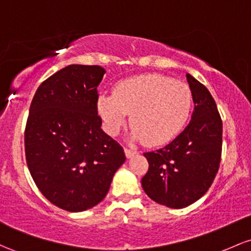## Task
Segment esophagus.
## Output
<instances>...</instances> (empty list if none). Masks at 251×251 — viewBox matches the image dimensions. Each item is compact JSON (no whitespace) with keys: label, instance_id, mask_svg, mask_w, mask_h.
Here are the masks:
<instances>
[{"label":"esophagus","instance_id":"34e87169","mask_svg":"<svg viewBox=\"0 0 251 251\" xmlns=\"http://www.w3.org/2000/svg\"><path fill=\"white\" fill-rule=\"evenodd\" d=\"M137 153L136 150H132V149H125V155L127 158H131L132 156H134Z\"/></svg>","mask_w":251,"mask_h":251}]
</instances>
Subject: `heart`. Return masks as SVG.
Masks as SVG:
<instances>
[{"instance_id":"obj_1","label":"heart","mask_w":251,"mask_h":251,"mask_svg":"<svg viewBox=\"0 0 251 251\" xmlns=\"http://www.w3.org/2000/svg\"><path fill=\"white\" fill-rule=\"evenodd\" d=\"M192 102L186 83L153 74L124 79L114 88L113 96H99L98 112L109 136H117L131 115V139L155 147L170 142L182 131Z\"/></svg>"}]
</instances>
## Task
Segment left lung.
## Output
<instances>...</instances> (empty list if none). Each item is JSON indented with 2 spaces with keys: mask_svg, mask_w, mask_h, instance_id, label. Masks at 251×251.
<instances>
[{
  "mask_svg": "<svg viewBox=\"0 0 251 251\" xmlns=\"http://www.w3.org/2000/svg\"><path fill=\"white\" fill-rule=\"evenodd\" d=\"M194 111L191 121L164 148L145 152L149 170L142 187L153 201L170 208L192 205L208 191L219 169L223 123L205 85L186 74Z\"/></svg>",
  "mask_w": 251,
  "mask_h": 251,
  "instance_id": "1",
  "label": "left lung"
}]
</instances>
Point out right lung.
<instances>
[{"mask_svg":"<svg viewBox=\"0 0 251 251\" xmlns=\"http://www.w3.org/2000/svg\"><path fill=\"white\" fill-rule=\"evenodd\" d=\"M104 69L73 64L39 85L25 131V152L33 180L57 207L82 212L108 193L126 157L101 130L98 87Z\"/></svg>","mask_w":251,"mask_h":251,"instance_id":"1","label":"right lung"}]
</instances>
